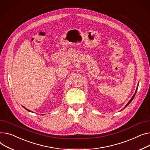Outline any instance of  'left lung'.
<instances>
[{"instance_id": "8db88e82", "label": "left lung", "mask_w": 150, "mask_h": 150, "mask_svg": "<svg viewBox=\"0 0 150 150\" xmlns=\"http://www.w3.org/2000/svg\"><path fill=\"white\" fill-rule=\"evenodd\" d=\"M137 88H138V86H137V88H136V92H135V93H134V95H133V97H132V98H131V99H130V100H129V102H128V103H127V105H125V107H124V108H126V107H127V106H128V105H129V103H131V101H132V100H133V99H134V96H135V94H136V92H137ZM124 109H123V110H124Z\"/></svg>"}]
</instances>
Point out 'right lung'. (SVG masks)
<instances>
[{
    "mask_svg": "<svg viewBox=\"0 0 150 150\" xmlns=\"http://www.w3.org/2000/svg\"><path fill=\"white\" fill-rule=\"evenodd\" d=\"M22 107H23V106H22ZM23 107V108H25V110H27V111H30V112H32V111H30V110H28V109H27V108H25V107Z\"/></svg>",
    "mask_w": 150,
    "mask_h": 150,
    "instance_id": "1",
    "label": "right lung"
}]
</instances>
